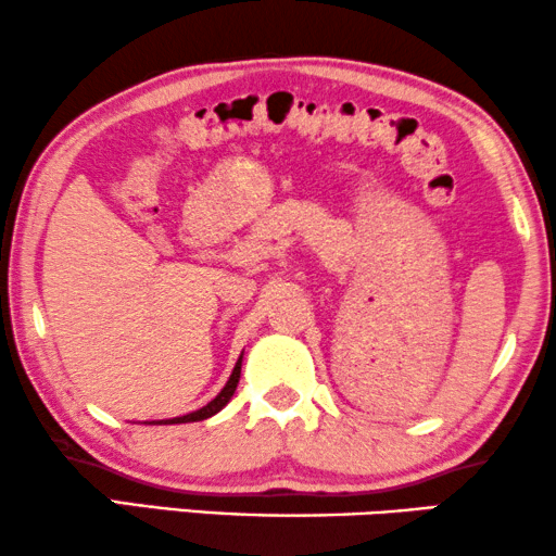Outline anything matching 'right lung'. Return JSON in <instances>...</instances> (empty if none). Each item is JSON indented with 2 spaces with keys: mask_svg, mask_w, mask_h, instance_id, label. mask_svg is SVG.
<instances>
[{
  "mask_svg": "<svg viewBox=\"0 0 556 556\" xmlns=\"http://www.w3.org/2000/svg\"><path fill=\"white\" fill-rule=\"evenodd\" d=\"M241 357H244V353L239 355L237 365H233V370H231V378L226 380V386L222 388V393H218V395L214 397V401L206 403V405H203V408H199V410L186 413V416L166 418V420H153V424H163V426H174V424H197V420H206V418H211V416H216V413L222 410L224 405L231 401L233 390H237V386H239V378H241Z\"/></svg>",
  "mask_w": 556,
  "mask_h": 556,
  "instance_id": "add662e5",
  "label": "right lung"
}]
</instances>
